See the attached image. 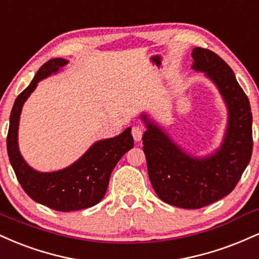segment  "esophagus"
I'll list each match as a JSON object with an SVG mask.
<instances>
[{"instance_id": "1", "label": "esophagus", "mask_w": 259, "mask_h": 259, "mask_svg": "<svg viewBox=\"0 0 259 259\" xmlns=\"http://www.w3.org/2000/svg\"><path fill=\"white\" fill-rule=\"evenodd\" d=\"M143 133H145V129H143L142 126H140V125L134 126V127H133V130H132V134H133V138H134V140H135L136 142L141 141Z\"/></svg>"}]
</instances>
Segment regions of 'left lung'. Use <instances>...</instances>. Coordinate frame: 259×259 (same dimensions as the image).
<instances>
[{
  "instance_id": "left-lung-1",
  "label": "left lung",
  "mask_w": 259,
  "mask_h": 259,
  "mask_svg": "<svg viewBox=\"0 0 259 259\" xmlns=\"http://www.w3.org/2000/svg\"><path fill=\"white\" fill-rule=\"evenodd\" d=\"M193 70L204 72L222 96L227 111L226 133L216 151L205 157L187 153L147 113L141 120L148 176L159 199L181 208H200L235 188L252 154V113L247 96L233 70L208 49L192 51Z\"/></svg>"
}]
</instances>
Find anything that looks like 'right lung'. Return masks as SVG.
<instances>
[{
	"label": "right lung",
	"instance_id": "right-lung-1",
	"mask_svg": "<svg viewBox=\"0 0 259 259\" xmlns=\"http://www.w3.org/2000/svg\"><path fill=\"white\" fill-rule=\"evenodd\" d=\"M68 60L51 59L42 65L23 93L15 99L9 117L7 151L20 186L29 197L38 204L61 212L83 210L102 200L112 170L120 158L134 147L132 127H126L116 138L99 140L78 160L52 172H40L25 161L18 145V130L21 110L37 84L66 66Z\"/></svg>",
	"mask_w": 259,
	"mask_h": 259
}]
</instances>
